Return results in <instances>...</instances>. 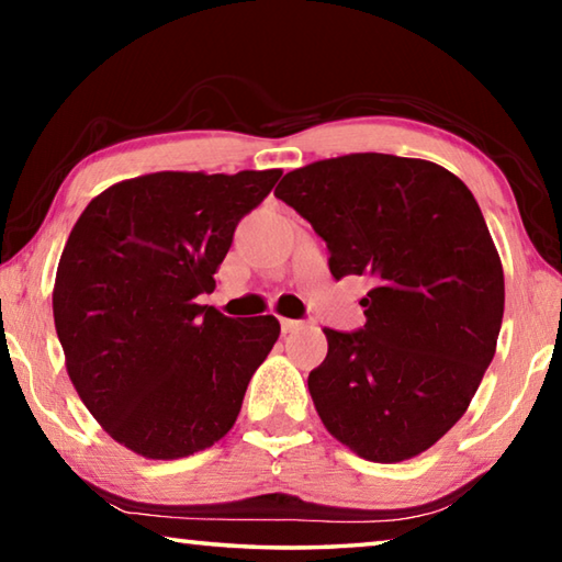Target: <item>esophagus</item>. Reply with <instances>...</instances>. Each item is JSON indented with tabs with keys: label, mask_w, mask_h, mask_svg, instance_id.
Segmentation results:
<instances>
[{
	"label": "esophagus",
	"mask_w": 562,
	"mask_h": 562,
	"mask_svg": "<svg viewBox=\"0 0 562 562\" xmlns=\"http://www.w3.org/2000/svg\"><path fill=\"white\" fill-rule=\"evenodd\" d=\"M280 327H282L284 335H290V331H297V329H302V327H304V322H300V319H288V317H282V319H280Z\"/></svg>",
	"instance_id": "esophagus-1"
}]
</instances>
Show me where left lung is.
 <instances>
[{
    "mask_svg": "<svg viewBox=\"0 0 562 562\" xmlns=\"http://www.w3.org/2000/svg\"><path fill=\"white\" fill-rule=\"evenodd\" d=\"M274 195L327 243L335 280L372 282L364 327L322 329L307 386L325 429L374 463L431 449L486 374L506 304L473 193L431 160L349 154L290 170Z\"/></svg>",
    "mask_w": 562,
    "mask_h": 562,
    "instance_id": "1",
    "label": "left lung"
}]
</instances>
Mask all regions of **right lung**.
<instances>
[{"label": "right lung", "instance_id": "add662e5", "mask_svg": "<svg viewBox=\"0 0 562 562\" xmlns=\"http://www.w3.org/2000/svg\"><path fill=\"white\" fill-rule=\"evenodd\" d=\"M280 176L160 170L113 183L76 221L56 268V335L76 394L128 451L186 459L233 429L280 322L231 319L195 297L215 290L235 225Z\"/></svg>", "mask_w": 562, "mask_h": 562}]
</instances>
